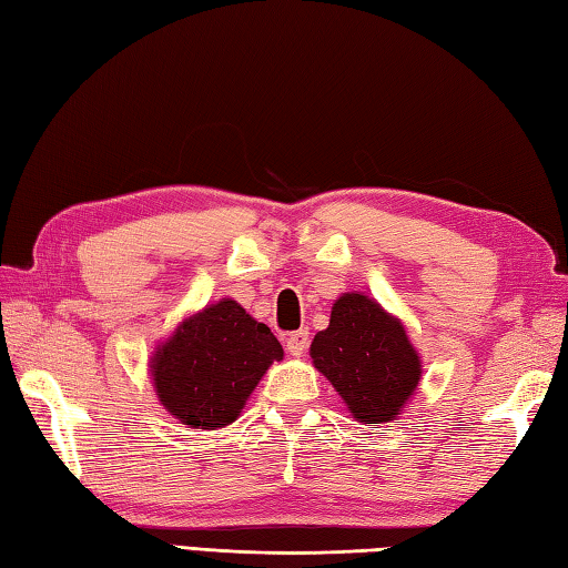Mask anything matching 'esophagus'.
Segmentation results:
<instances>
[{
    "label": "esophagus",
    "instance_id": "esophagus-1",
    "mask_svg": "<svg viewBox=\"0 0 568 568\" xmlns=\"http://www.w3.org/2000/svg\"><path fill=\"white\" fill-rule=\"evenodd\" d=\"M307 344H310V332L307 329H300V332H293L291 336H287V354L300 358L305 352H307Z\"/></svg>",
    "mask_w": 568,
    "mask_h": 568
}]
</instances>
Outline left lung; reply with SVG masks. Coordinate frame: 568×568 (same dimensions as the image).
<instances>
[{
  "instance_id": "obj_1",
  "label": "left lung",
  "mask_w": 568,
  "mask_h": 568,
  "mask_svg": "<svg viewBox=\"0 0 568 568\" xmlns=\"http://www.w3.org/2000/svg\"><path fill=\"white\" fill-rule=\"evenodd\" d=\"M310 356L364 425L403 415L422 381V356L405 324L364 293L334 300L329 327L315 334Z\"/></svg>"
}]
</instances>
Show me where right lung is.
I'll use <instances>...</instances> for the list:
<instances>
[{
	"label": "right lung",
	"instance_id": "obj_1",
	"mask_svg": "<svg viewBox=\"0 0 568 568\" xmlns=\"http://www.w3.org/2000/svg\"><path fill=\"white\" fill-rule=\"evenodd\" d=\"M283 346L236 300L185 317L149 361L159 403L192 429H220L241 415Z\"/></svg>",
	"mask_w": 568,
	"mask_h": 568
}]
</instances>
